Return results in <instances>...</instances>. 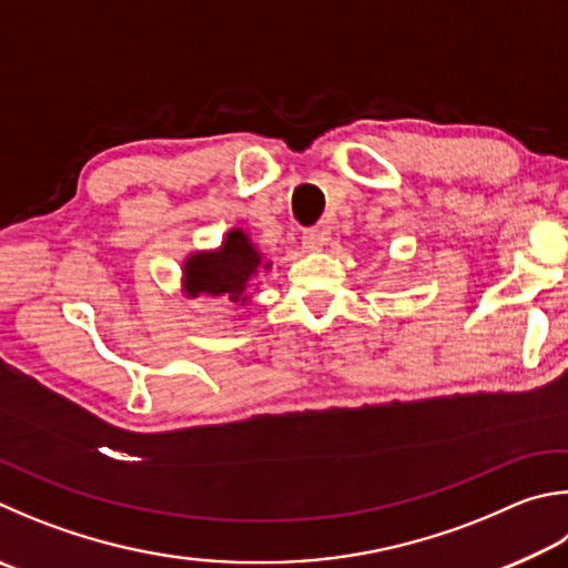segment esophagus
<instances>
[{
	"instance_id": "1",
	"label": "esophagus",
	"mask_w": 568,
	"mask_h": 568,
	"mask_svg": "<svg viewBox=\"0 0 568 568\" xmlns=\"http://www.w3.org/2000/svg\"><path fill=\"white\" fill-rule=\"evenodd\" d=\"M327 241V231L320 229V225H315V229H307L303 233V248L305 251H320Z\"/></svg>"
}]
</instances>
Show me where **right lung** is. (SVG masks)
Returning <instances> with one entry per match:
<instances>
[{"instance_id": "add662e5", "label": "right lung", "mask_w": 568, "mask_h": 568, "mask_svg": "<svg viewBox=\"0 0 568 568\" xmlns=\"http://www.w3.org/2000/svg\"><path fill=\"white\" fill-rule=\"evenodd\" d=\"M271 263L261 261V253L253 248L248 235L233 229L215 253H195L185 261L183 267V287L191 297L211 295L225 297L231 303L248 301V283L255 277L257 267H267Z\"/></svg>"}]
</instances>
